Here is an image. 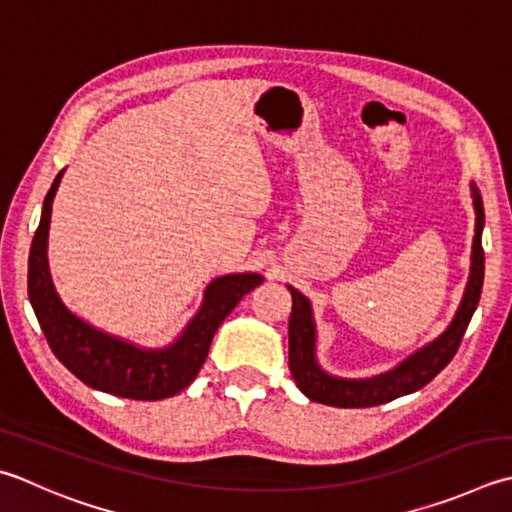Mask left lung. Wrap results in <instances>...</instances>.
Returning a JSON list of instances; mask_svg holds the SVG:
<instances>
[{"label":"left lung","instance_id":"obj_1","mask_svg":"<svg viewBox=\"0 0 512 512\" xmlns=\"http://www.w3.org/2000/svg\"><path fill=\"white\" fill-rule=\"evenodd\" d=\"M473 204L477 215L473 239V264H470L468 286L453 324H450L446 333L435 339L433 344H428L426 348L419 350V353L410 355L404 364H399L386 375H379L375 379H337L326 375L315 362V326L308 299L293 286H288L290 295H293V313H290L288 322V368L297 388L302 390L308 399L337 408L379 406L424 388L450 364V359L455 357L459 344H462L470 317L475 313L484 286V204L475 184Z\"/></svg>","mask_w":512,"mask_h":512}]
</instances>
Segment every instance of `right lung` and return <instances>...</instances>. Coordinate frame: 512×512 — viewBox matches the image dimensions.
I'll use <instances>...</instances> for the list:
<instances>
[{"label":"right lung","mask_w":512,"mask_h":512,"mask_svg":"<svg viewBox=\"0 0 512 512\" xmlns=\"http://www.w3.org/2000/svg\"><path fill=\"white\" fill-rule=\"evenodd\" d=\"M62 175L64 170L55 177L44 199L42 219L28 255V299L50 350L86 386L110 395L157 402L182 393L204 366L219 324L239 304V299L264 282V277L244 273L215 279L206 288L202 310L188 324L184 335L164 350L135 348L84 324L57 297L48 273L50 208Z\"/></svg>","instance_id":"add662e5"}]
</instances>
